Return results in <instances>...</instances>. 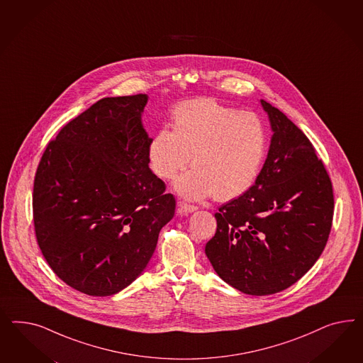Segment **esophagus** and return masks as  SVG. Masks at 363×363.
<instances>
[{"mask_svg": "<svg viewBox=\"0 0 363 363\" xmlns=\"http://www.w3.org/2000/svg\"><path fill=\"white\" fill-rule=\"evenodd\" d=\"M178 210H179V213H182V214H187V213H194L196 210L198 209L197 206H194V205H189L186 202H178Z\"/></svg>", "mask_w": 363, "mask_h": 363, "instance_id": "obj_1", "label": "esophagus"}]
</instances>
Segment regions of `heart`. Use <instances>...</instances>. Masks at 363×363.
<instances>
[{
    "label": "heart",
    "instance_id": "obj_1",
    "mask_svg": "<svg viewBox=\"0 0 363 363\" xmlns=\"http://www.w3.org/2000/svg\"><path fill=\"white\" fill-rule=\"evenodd\" d=\"M266 150L267 130L257 114L198 99L177 106L173 130L155 133L147 155L162 179L174 178L191 158L194 167L174 182L179 196L229 201L253 186Z\"/></svg>",
    "mask_w": 363,
    "mask_h": 363
}]
</instances>
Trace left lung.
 I'll return each mask as SVG.
<instances>
[{
    "label": "left lung",
    "mask_w": 363,
    "mask_h": 363,
    "mask_svg": "<svg viewBox=\"0 0 363 363\" xmlns=\"http://www.w3.org/2000/svg\"><path fill=\"white\" fill-rule=\"evenodd\" d=\"M272 140L253 186L216 213L205 253L226 284L249 296L275 294L317 262L329 238L334 197L308 137L261 99Z\"/></svg>",
    "instance_id": "left-lung-1"
}]
</instances>
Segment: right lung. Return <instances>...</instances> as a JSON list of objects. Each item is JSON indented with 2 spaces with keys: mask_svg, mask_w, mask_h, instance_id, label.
Instances as JSON below:
<instances>
[{
  "mask_svg": "<svg viewBox=\"0 0 363 363\" xmlns=\"http://www.w3.org/2000/svg\"><path fill=\"white\" fill-rule=\"evenodd\" d=\"M146 94L99 99L46 146L35 173V237L66 285L117 294L143 273L176 199L149 167Z\"/></svg>",
  "mask_w": 363,
  "mask_h": 363,
  "instance_id": "right-lung-1",
  "label": "right lung"
}]
</instances>
